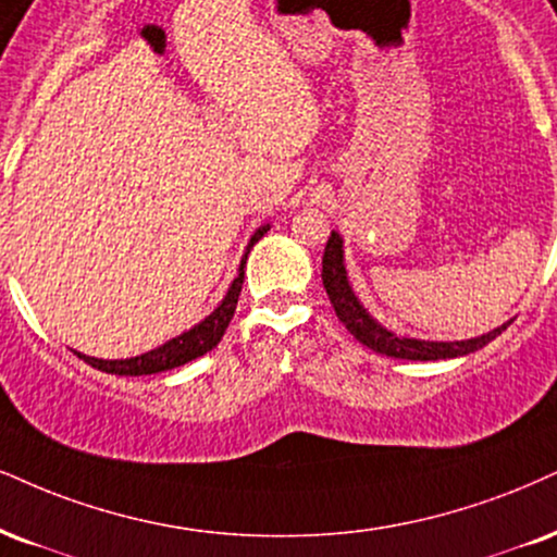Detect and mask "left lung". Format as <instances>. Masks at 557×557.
Masks as SVG:
<instances>
[{
  "label": "left lung",
  "mask_w": 557,
  "mask_h": 557,
  "mask_svg": "<svg viewBox=\"0 0 557 557\" xmlns=\"http://www.w3.org/2000/svg\"><path fill=\"white\" fill-rule=\"evenodd\" d=\"M322 284H325L333 310L343 325H346V331L367 348H372V351L382 356H393V359L438 361L455 359V356H468L478 351V348L488 346L493 338H498L511 325L509 320L496 327V331L478 335V338L470 341H418L395 335L387 327H382L372 314L363 310L361 301L356 299L351 284H348L346 265H343V239L338 232H331V239L325 245V256H322Z\"/></svg>",
  "instance_id": "obj_1"
}]
</instances>
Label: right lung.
Instances as JSON below:
<instances>
[{
	"label": "right lung",
	"instance_id": "1",
	"mask_svg": "<svg viewBox=\"0 0 557 557\" xmlns=\"http://www.w3.org/2000/svg\"><path fill=\"white\" fill-rule=\"evenodd\" d=\"M268 230H271L268 224L260 226V230H256V235H252L250 243H247V250H245L243 260H239L237 278L232 281L230 292H226L222 305H219L216 310L209 314V318L190 327V331L181 333L173 341L162 343L160 348H152V351H147L141 356H132V359L106 361V359H95V356H85V354H77V351H74V354H77L82 361H87L89 367L100 369V372H106V374L141 376V374H157V372H168V369L183 367V363L194 361V359H198V356H203L206 351H211V348H214L216 343L222 341V335L226 331V325H230V320L235 318L237 299H239V292H243V281H245L247 252H250V247L256 245Z\"/></svg>",
	"mask_w": 557,
	"mask_h": 557
}]
</instances>
